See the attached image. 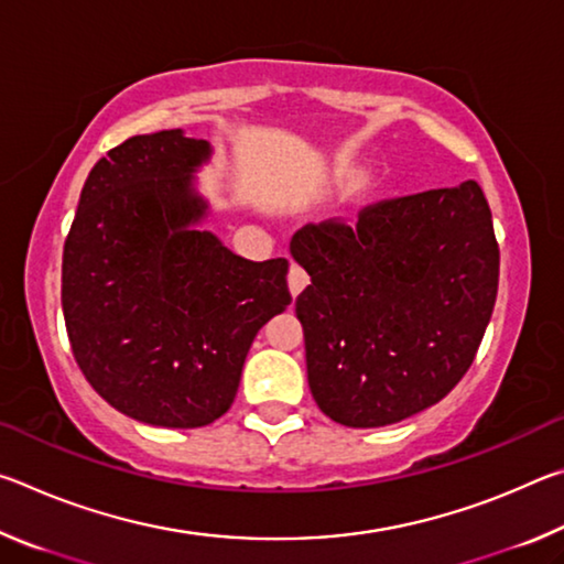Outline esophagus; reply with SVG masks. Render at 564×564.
Masks as SVG:
<instances>
[{
	"label": "esophagus",
	"mask_w": 564,
	"mask_h": 564,
	"mask_svg": "<svg viewBox=\"0 0 564 564\" xmlns=\"http://www.w3.org/2000/svg\"><path fill=\"white\" fill-rule=\"evenodd\" d=\"M308 281H311V275L305 273L299 263L291 261V271H289V289H291V293L299 295L305 289V285H308Z\"/></svg>",
	"instance_id": "obj_1"
}]
</instances>
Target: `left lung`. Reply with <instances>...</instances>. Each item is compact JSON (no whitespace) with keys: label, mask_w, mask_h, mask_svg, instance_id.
<instances>
[{"label":"left lung","mask_w":564,"mask_h":564,"mask_svg":"<svg viewBox=\"0 0 564 564\" xmlns=\"http://www.w3.org/2000/svg\"><path fill=\"white\" fill-rule=\"evenodd\" d=\"M291 253L311 273L295 299L308 386L348 427L398 423L460 383L488 328L500 275L477 181L383 198L358 224H305Z\"/></svg>","instance_id":"1"}]
</instances>
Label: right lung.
Listing matches in <instances>:
<instances>
[{"label":"right lung","mask_w":564,"mask_h":564,"mask_svg":"<svg viewBox=\"0 0 564 564\" xmlns=\"http://www.w3.org/2000/svg\"><path fill=\"white\" fill-rule=\"evenodd\" d=\"M181 129L131 137L84 181L64 241L62 308L76 366L121 413L204 427L231 408L256 333L291 303L289 261H248L196 231Z\"/></svg>","instance_id":"1"}]
</instances>
